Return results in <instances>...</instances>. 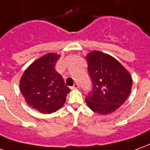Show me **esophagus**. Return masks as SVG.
Instances as JSON below:
<instances>
[{"label": "esophagus", "instance_id": "obj_1", "mask_svg": "<svg viewBox=\"0 0 150 150\" xmlns=\"http://www.w3.org/2000/svg\"><path fill=\"white\" fill-rule=\"evenodd\" d=\"M78 87H79V85H78L77 83H75L74 86L71 87V88H72V89H76V88H77Z\"/></svg>", "mask_w": 150, "mask_h": 150}]
</instances>
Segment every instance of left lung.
<instances>
[{"label":"left lung","instance_id":"left-lung-1","mask_svg":"<svg viewBox=\"0 0 150 150\" xmlns=\"http://www.w3.org/2000/svg\"><path fill=\"white\" fill-rule=\"evenodd\" d=\"M88 75L93 83L86 101L93 112L106 115L125 102L132 88V76L110 55L93 51L86 57Z\"/></svg>","mask_w":150,"mask_h":150}]
</instances>
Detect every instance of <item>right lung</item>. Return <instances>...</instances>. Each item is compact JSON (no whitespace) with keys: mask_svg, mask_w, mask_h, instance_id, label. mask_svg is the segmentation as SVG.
Here are the masks:
<instances>
[{"mask_svg":"<svg viewBox=\"0 0 150 150\" xmlns=\"http://www.w3.org/2000/svg\"><path fill=\"white\" fill-rule=\"evenodd\" d=\"M60 55L49 53L33 62L20 81L21 93L29 106L42 113L60 110L70 91L55 69Z\"/></svg>","mask_w":150,"mask_h":150,"instance_id":"obj_1","label":"right lung"}]
</instances>
